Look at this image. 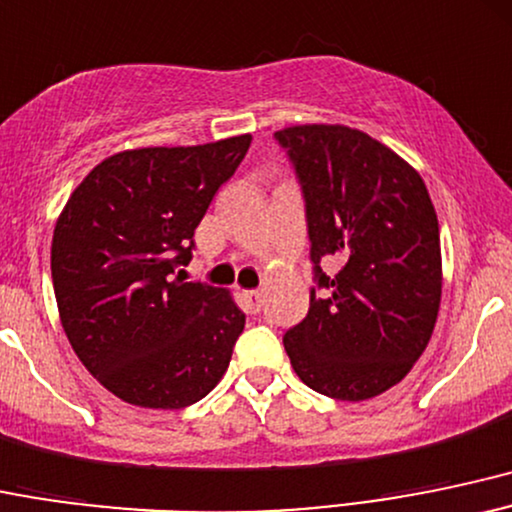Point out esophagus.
Listing matches in <instances>:
<instances>
[{
	"label": "esophagus",
	"instance_id": "1",
	"mask_svg": "<svg viewBox=\"0 0 512 512\" xmlns=\"http://www.w3.org/2000/svg\"><path fill=\"white\" fill-rule=\"evenodd\" d=\"M244 300H246V309H249L251 314L261 312V304H263V292L261 290H246Z\"/></svg>",
	"mask_w": 512,
	"mask_h": 512
}]
</instances>
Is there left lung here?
Instances as JSON below:
<instances>
[{
    "label": "left lung",
    "mask_w": 512,
    "mask_h": 512,
    "mask_svg": "<svg viewBox=\"0 0 512 512\" xmlns=\"http://www.w3.org/2000/svg\"><path fill=\"white\" fill-rule=\"evenodd\" d=\"M304 198L314 287L283 336L297 377L338 401L404 380L440 309L438 215L426 183L382 142L346 125L275 132ZM336 260V276L320 263Z\"/></svg>",
    "instance_id": "obj_1"
}]
</instances>
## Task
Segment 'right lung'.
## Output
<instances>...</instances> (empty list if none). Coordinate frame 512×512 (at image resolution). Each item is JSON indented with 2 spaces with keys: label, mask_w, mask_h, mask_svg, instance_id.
I'll return each instance as SVG.
<instances>
[{
  "label": "right lung",
  "mask_w": 512,
  "mask_h": 512,
  "mask_svg": "<svg viewBox=\"0 0 512 512\" xmlns=\"http://www.w3.org/2000/svg\"><path fill=\"white\" fill-rule=\"evenodd\" d=\"M251 135L113 154L70 195L50 271L62 329L108 392L183 409L220 382L244 331L229 292L183 283L195 227L246 157Z\"/></svg>",
  "instance_id": "add662e5"
}]
</instances>
